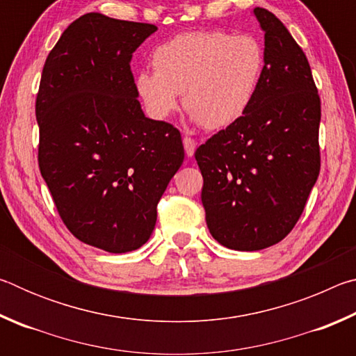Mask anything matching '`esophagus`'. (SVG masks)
<instances>
[{"label":"esophagus","instance_id":"34e87169","mask_svg":"<svg viewBox=\"0 0 356 356\" xmlns=\"http://www.w3.org/2000/svg\"><path fill=\"white\" fill-rule=\"evenodd\" d=\"M184 147H185L186 156H193V154H195V150H196L195 140H193V138H190V136H185L184 138Z\"/></svg>","mask_w":356,"mask_h":356}]
</instances>
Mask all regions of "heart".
I'll return each instance as SVG.
<instances>
[{"label": "heart", "instance_id": "1", "mask_svg": "<svg viewBox=\"0 0 356 356\" xmlns=\"http://www.w3.org/2000/svg\"><path fill=\"white\" fill-rule=\"evenodd\" d=\"M152 70L135 76V89L149 114L166 119L184 106L209 130L238 122L250 111L261 88L265 50L251 34L221 29L174 35L152 53Z\"/></svg>", "mask_w": 356, "mask_h": 356}]
</instances>
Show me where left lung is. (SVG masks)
I'll list each match as a JSON object with an SVG mask.
<instances>
[{
    "label": "left lung",
    "mask_w": 356,
    "mask_h": 356,
    "mask_svg": "<svg viewBox=\"0 0 356 356\" xmlns=\"http://www.w3.org/2000/svg\"><path fill=\"white\" fill-rule=\"evenodd\" d=\"M252 14L264 31L265 70L250 111L196 149L212 237L257 251L292 231L321 171V99L305 53L272 12Z\"/></svg>",
    "instance_id": "left-lung-1"
}]
</instances>
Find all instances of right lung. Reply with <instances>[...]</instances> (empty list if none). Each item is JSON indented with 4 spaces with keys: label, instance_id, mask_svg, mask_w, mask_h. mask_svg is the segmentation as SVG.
I'll return each instance as SVG.
<instances>
[{
    "label": "right lung",
    "instance_id": "obj_1",
    "mask_svg": "<svg viewBox=\"0 0 356 356\" xmlns=\"http://www.w3.org/2000/svg\"><path fill=\"white\" fill-rule=\"evenodd\" d=\"M155 25L84 14L42 70L39 168L64 225L114 254L152 236L156 204L184 161L180 131L144 116L130 61Z\"/></svg>",
    "mask_w": 356,
    "mask_h": 356
}]
</instances>
